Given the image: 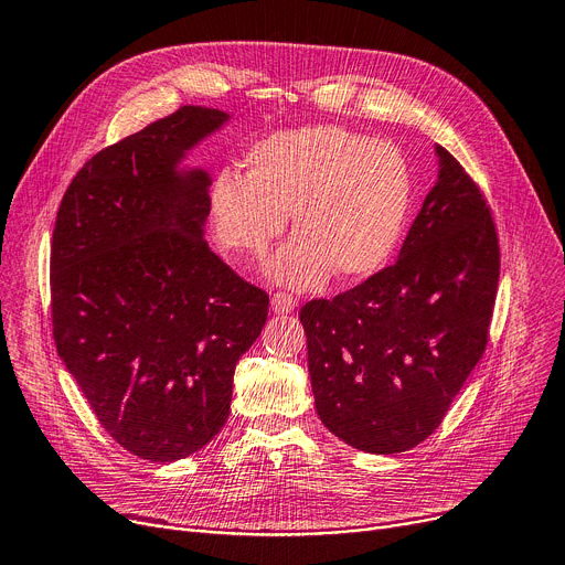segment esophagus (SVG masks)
Masks as SVG:
<instances>
[{"mask_svg": "<svg viewBox=\"0 0 565 565\" xmlns=\"http://www.w3.org/2000/svg\"><path fill=\"white\" fill-rule=\"evenodd\" d=\"M271 308H274L276 315H289V312H294V308H297V301H294V299L289 297V294L278 291V294H274Z\"/></svg>", "mask_w": 565, "mask_h": 565, "instance_id": "obj_1", "label": "esophagus"}]
</instances>
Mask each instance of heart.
<instances>
[{
    "label": "heart",
    "instance_id": "b5f03b06",
    "mask_svg": "<svg viewBox=\"0 0 565 565\" xmlns=\"http://www.w3.org/2000/svg\"><path fill=\"white\" fill-rule=\"evenodd\" d=\"M244 166L246 174L225 168L211 181V230L225 250L259 262L289 213L297 234L268 264L280 285L367 278L391 262L407 230L414 183L391 142L317 124L262 138Z\"/></svg>",
    "mask_w": 565,
    "mask_h": 565
}]
</instances>
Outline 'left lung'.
Segmentation results:
<instances>
[{"instance_id": "8db88e82", "label": "left lung", "mask_w": 565, "mask_h": 565, "mask_svg": "<svg viewBox=\"0 0 565 565\" xmlns=\"http://www.w3.org/2000/svg\"><path fill=\"white\" fill-rule=\"evenodd\" d=\"M437 181L395 264L301 308L317 416L372 455L435 433L488 344L499 241L471 177L441 145Z\"/></svg>"}]
</instances>
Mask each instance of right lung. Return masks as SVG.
I'll list each match as a JSON object with an SVG mask.
<instances>
[{"label": "right lung", "instance_id": "add662e5", "mask_svg": "<svg viewBox=\"0 0 565 565\" xmlns=\"http://www.w3.org/2000/svg\"><path fill=\"white\" fill-rule=\"evenodd\" d=\"M232 117L183 105L75 174L50 253L57 354L121 448L177 462L230 416L268 297L204 241L211 174L185 158Z\"/></svg>", "mask_w": 565, "mask_h": 565}]
</instances>
